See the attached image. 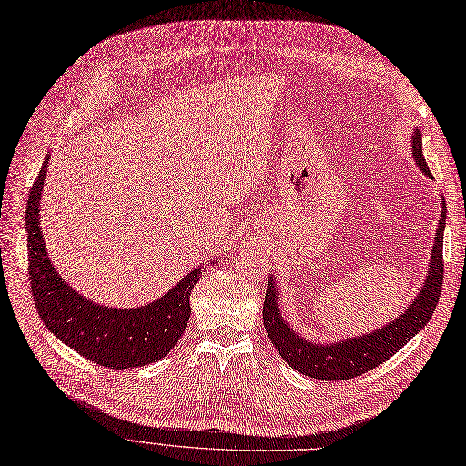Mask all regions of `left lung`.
<instances>
[{
  "label": "left lung",
  "mask_w": 466,
  "mask_h": 466,
  "mask_svg": "<svg viewBox=\"0 0 466 466\" xmlns=\"http://www.w3.org/2000/svg\"><path fill=\"white\" fill-rule=\"evenodd\" d=\"M412 153H415L417 165L424 175L432 177L424 157H422V134L417 130L412 136ZM445 203L441 207V215L438 222V230L434 238L432 259H430L428 279L417 299L412 301L407 311L386 324L384 329L374 330L367 336L351 338L338 343H313L298 336V332L289 330V326L282 320L279 311V296L272 279L267 286L265 303H263V324L265 330L279 350L286 363L298 372L319 378V380H350L370 369L386 363V360L398 353L405 343L424 329V324L436 311V305L441 296L443 286V228H445Z\"/></svg>",
  "instance_id": "1"
}]
</instances>
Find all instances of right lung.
I'll return each instance as SVG.
<instances>
[{
    "mask_svg": "<svg viewBox=\"0 0 466 466\" xmlns=\"http://www.w3.org/2000/svg\"><path fill=\"white\" fill-rule=\"evenodd\" d=\"M47 159L30 187L26 203L28 279L42 322L68 348L96 365L132 369L155 363L184 334L192 313L189 294L201 277V268L187 272L168 294L146 307L107 309L80 296L51 267L38 227Z\"/></svg>",
    "mask_w": 466,
    "mask_h": 466,
    "instance_id": "right-lung-1",
    "label": "right lung"
}]
</instances>
